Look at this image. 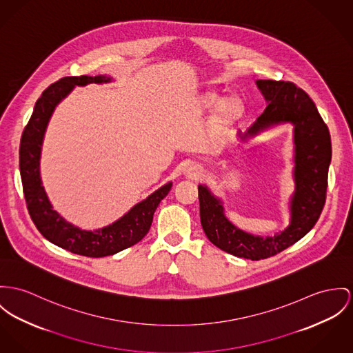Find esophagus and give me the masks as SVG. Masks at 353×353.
<instances>
[{"label":"esophagus","mask_w":353,"mask_h":353,"mask_svg":"<svg viewBox=\"0 0 353 353\" xmlns=\"http://www.w3.org/2000/svg\"><path fill=\"white\" fill-rule=\"evenodd\" d=\"M199 173H200V170H199V169H193V170L190 172V174H192V176H199Z\"/></svg>","instance_id":"obj_1"}]
</instances>
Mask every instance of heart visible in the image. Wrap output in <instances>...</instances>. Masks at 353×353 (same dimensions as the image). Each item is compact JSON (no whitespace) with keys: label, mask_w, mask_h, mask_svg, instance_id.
<instances>
[{"label":"heart","mask_w":353,"mask_h":353,"mask_svg":"<svg viewBox=\"0 0 353 353\" xmlns=\"http://www.w3.org/2000/svg\"><path fill=\"white\" fill-rule=\"evenodd\" d=\"M205 103L208 108L215 109L219 105V119L223 123H232L236 119H239L244 112L243 102L239 98H228L223 102L221 95H219L216 92H211L207 95Z\"/></svg>","instance_id":"obj_1"}]
</instances>
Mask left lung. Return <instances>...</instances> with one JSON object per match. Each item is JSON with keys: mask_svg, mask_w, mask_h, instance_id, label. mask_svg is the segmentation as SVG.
<instances>
[{"mask_svg": "<svg viewBox=\"0 0 353 353\" xmlns=\"http://www.w3.org/2000/svg\"><path fill=\"white\" fill-rule=\"evenodd\" d=\"M268 108L239 137L256 136L270 126H294V183L290 224L274 236H256L235 227L224 215L223 201L207 185H199L200 220L211 243L251 261L266 259L299 242L317 223L325 205L327 170L332 159L329 129L314 102L292 81H256Z\"/></svg>", "mask_w": 353, "mask_h": 353, "instance_id": "obj_1", "label": "left lung"}]
</instances>
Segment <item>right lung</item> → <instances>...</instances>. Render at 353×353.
Segmentation results:
<instances>
[{
    "instance_id": "right-lung-1",
    "label": "right lung",
    "mask_w": 353,
    "mask_h": 353,
    "mask_svg": "<svg viewBox=\"0 0 353 353\" xmlns=\"http://www.w3.org/2000/svg\"><path fill=\"white\" fill-rule=\"evenodd\" d=\"M110 77H67L51 84L37 99L20 143V173L29 215L40 234L67 251L90 258L114 255L138 243L150 230L154 211L172 188L168 183L136 204L128 214L109 225L87 231L59 215L46 193L40 177V154L46 129L56 106L75 85L109 83Z\"/></svg>"
}]
</instances>
